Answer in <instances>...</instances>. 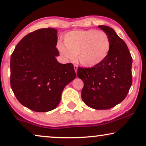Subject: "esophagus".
I'll use <instances>...</instances> for the list:
<instances>
[{"label":"esophagus","instance_id":"34e87169","mask_svg":"<svg viewBox=\"0 0 146 146\" xmlns=\"http://www.w3.org/2000/svg\"><path fill=\"white\" fill-rule=\"evenodd\" d=\"M74 68L76 73H77V70H78V65L74 64Z\"/></svg>","mask_w":146,"mask_h":146}]
</instances>
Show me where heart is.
<instances>
[{"label":"heart","instance_id":"1","mask_svg":"<svg viewBox=\"0 0 146 146\" xmlns=\"http://www.w3.org/2000/svg\"><path fill=\"white\" fill-rule=\"evenodd\" d=\"M65 46L58 44V49L66 59L78 60L83 66L91 68L103 62L110 50V40L105 32L94 29L74 31L64 38Z\"/></svg>","mask_w":146,"mask_h":146}]
</instances>
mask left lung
I'll return each instance as SVG.
<instances>
[{"label": "left lung", "mask_w": 146, "mask_h": 146, "mask_svg": "<svg viewBox=\"0 0 146 146\" xmlns=\"http://www.w3.org/2000/svg\"><path fill=\"white\" fill-rule=\"evenodd\" d=\"M108 36L110 50L103 62L91 68H78L84 82L82 99L88 106L107 110L125 98L132 83V58L125 42L107 26H98Z\"/></svg>", "instance_id": "8db88e82"}]
</instances>
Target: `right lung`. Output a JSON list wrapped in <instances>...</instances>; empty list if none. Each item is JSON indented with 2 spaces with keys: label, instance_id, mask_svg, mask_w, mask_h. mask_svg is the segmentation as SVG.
I'll return each instance as SVG.
<instances>
[{
  "label": "right lung",
  "instance_id": "right-lung-1",
  "mask_svg": "<svg viewBox=\"0 0 146 146\" xmlns=\"http://www.w3.org/2000/svg\"><path fill=\"white\" fill-rule=\"evenodd\" d=\"M55 29L28 34L11 57V86L22 105L38 112L52 110L59 104L68 84L75 79L72 63H59Z\"/></svg>",
  "mask_w": 146,
  "mask_h": 146
}]
</instances>
